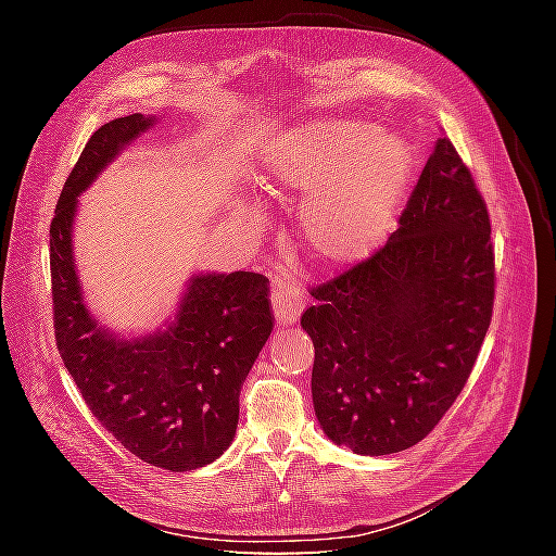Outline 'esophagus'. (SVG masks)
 Returning a JSON list of instances; mask_svg holds the SVG:
<instances>
[{
    "instance_id": "esophagus-1",
    "label": "esophagus",
    "mask_w": 556,
    "mask_h": 556,
    "mask_svg": "<svg viewBox=\"0 0 556 556\" xmlns=\"http://www.w3.org/2000/svg\"><path fill=\"white\" fill-rule=\"evenodd\" d=\"M271 306H274L276 323L280 327L294 325L299 315L304 313V301H301V294L296 292L294 285L285 280H276V285L271 288Z\"/></svg>"
}]
</instances>
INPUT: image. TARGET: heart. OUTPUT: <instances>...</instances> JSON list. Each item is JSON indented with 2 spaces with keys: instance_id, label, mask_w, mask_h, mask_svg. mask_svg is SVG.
I'll return each mask as SVG.
<instances>
[{
  "instance_id": "b5f03b06",
  "label": "heart",
  "mask_w": 556,
  "mask_h": 556,
  "mask_svg": "<svg viewBox=\"0 0 556 556\" xmlns=\"http://www.w3.org/2000/svg\"><path fill=\"white\" fill-rule=\"evenodd\" d=\"M268 172L308 190L301 231L329 266L359 262L387 239L413 174V155L396 134L355 121H319L282 137Z\"/></svg>"
}]
</instances>
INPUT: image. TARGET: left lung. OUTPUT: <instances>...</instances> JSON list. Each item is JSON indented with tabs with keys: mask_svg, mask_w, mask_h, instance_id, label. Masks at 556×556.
<instances>
[{
	"mask_svg": "<svg viewBox=\"0 0 556 556\" xmlns=\"http://www.w3.org/2000/svg\"><path fill=\"white\" fill-rule=\"evenodd\" d=\"M490 213L447 137L435 141L378 252L311 290L313 406L336 445L380 457L441 422L473 371L494 308Z\"/></svg>",
	"mask_w": 556,
	"mask_h": 556,
	"instance_id": "8db88e82",
	"label": "left lung"
}]
</instances>
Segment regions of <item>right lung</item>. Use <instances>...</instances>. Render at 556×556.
Wrapping results in <instances>:
<instances>
[{
    "label": "right lung",
    "mask_w": 556,
    "mask_h": 556,
    "mask_svg": "<svg viewBox=\"0 0 556 556\" xmlns=\"http://www.w3.org/2000/svg\"><path fill=\"white\" fill-rule=\"evenodd\" d=\"M155 123L115 117L83 148L50 223V278L60 357L90 413L146 464L182 473L233 441L241 387L274 313L268 278L233 271L192 276L172 323L139 339H121L90 315L74 260L78 194Z\"/></svg>",
    "instance_id": "obj_1"
}]
</instances>
